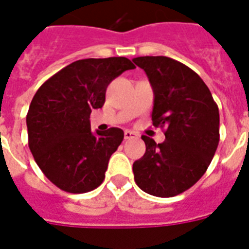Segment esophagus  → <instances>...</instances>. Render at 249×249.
I'll list each match as a JSON object with an SVG mask.
<instances>
[{
  "label": "esophagus",
  "instance_id": "1",
  "mask_svg": "<svg viewBox=\"0 0 249 249\" xmlns=\"http://www.w3.org/2000/svg\"><path fill=\"white\" fill-rule=\"evenodd\" d=\"M124 137H125V140H133V138H137L138 134H137L136 132H133V130H125Z\"/></svg>",
  "mask_w": 249,
  "mask_h": 249
}]
</instances>
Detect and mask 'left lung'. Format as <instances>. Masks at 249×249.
<instances>
[{"instance_id":"left-lung-1","label":"left lung","mask_w":249,"mask_h":249,"mask_svg":"<svg viewBox=\"0 0 249 249\" xmlns=\"http://www.w3.org/2000/svg\"><path fill=\"white\" fill-rule=\"evenodd\" d=\"M133 62L154 90L152 125L165 141L142 136L146 152L133 164L134 181L144 193L176 196L208 169L220 142V113L208 86L196 72L168 56H140Z\"/></svg>"}]
</instances>
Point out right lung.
<instances>
[{
  "mask_svg": "<svg viewBox=\"0 0 249 249\" xmlns=\"http://www.w3.org/2000/svg\"><path fill=\"white\" fill-rule=\"evenodd\" d=\"M133 68L124 56L76 60L35 94L27 113L29 150L42 173L60 190L88 193L105 179L124 132L109 128L93 134L90 113L105 105L108 84Z\"/></svg>",
  "mask_w": 249,
  "mask_h": 249,
  "instance_id": "1",
  "label": "right lung"
}]
</instances>
